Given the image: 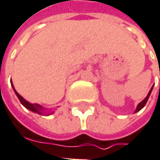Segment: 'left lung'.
Masks as SVG:
<instances>
[{
	"instance_id": "1",
	"label": "left lung",
	"mask_w": 160,
	"mask_h": 160,
	"mask_svg": "<svg viewBox=\"0 0 160 160\" xmlns=\"http://www.w3.org/2000/svg\"><path fill=\"white\" fill-rule=\"evenodd\" d=\"M153 87H154V85H153L152 87H151V89H150V91H149V92L148 93V95H147V97L141 102H139L138 103V105L137 106V109H136V111H135V112H139L140 110L142 109V108H144V106L146 105V103H147V102H148V98H149V96H150V94H151V92H152L153 90Z\"/></svg>"
}]
</instances>
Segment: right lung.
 Returning <instances> with one entry per match:
<instances>
[{"label":"right lung","instance_id":"add662e5","mask_svg":"<svg viewBox=\"0 0 160 160\" xmlns=\"http://www.w3.org/2000/svg\"><path fill=\"white\" fill-rule=\"evenodd\" d=\"M11 84H12V89H13L15 94L18 97L19 101L21 102V103H22V105H23L26 109L30 110V111H32V112H36V113H38V114H41V115H43V114H45V115H50L52 113H54V112H51V111L50 112H48L46 108H44L42 105L38 104V103H31V102H27L25 99H23L22 96L15 91V89H14V87H13V84H12V80H11Z\"/></svg>","mask_w":160,"mask_h":160}]
</instances>
